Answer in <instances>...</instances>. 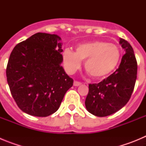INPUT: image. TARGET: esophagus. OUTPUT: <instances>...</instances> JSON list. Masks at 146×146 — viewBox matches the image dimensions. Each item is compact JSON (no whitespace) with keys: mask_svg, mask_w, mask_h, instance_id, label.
Segmentation results:
<instances>
[{"mask_svg":"<svg viewBox=\"0 0 146 146\" xmlns=\"http://www.w3.org/2000/svg\"><path fill=\"white\" fill-rule=\"evenodd\" d=\"M82 84L80 82H78V81H74V86H79Z\"/></svg>","mask_w":146,"mask_h":146,"instance_id":"obj_1","label":"esophagus"}]
</instances>
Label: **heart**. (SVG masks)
I'll return each mask as SVG.
<instances>
[{
    "mask_svg": "<svg viewBox=\"0 0 146 146\" xmlns=\"http://www.w3.org/2000/svg\"><path fill=\"white\" fill-rule=\"evenodd\" d=\"M62 58L69 74L79 69L81 60H85L84 68L90 76L94 79H102L116 69L121 60V51L115 44L95 40L78 44L75 52L66 49Z\"/></svg>",
    "mask_w": 146,
    "mask_h": 146,
    "instance_id": "1",
    "label": "heart"
}]
</instances>
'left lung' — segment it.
<instances>
[{"instance_id":"8db88e82","label":"left lung","mask_w":146,"mask_h":146,"mask_svg":"<svg viewBox=\"0 0 146 146\" xmlns=\"http://www.w3.org/2000/svg\"><path fill=\"white\" fill-rule=\"evenodd\" d=\"M119 43L126 53L118 69L102 82L89 84L85 104L88 111L96 116L116 113L126 105L133 92L137 72L136 58L127 41L120 38Z\"/></svg>"}]
</instances>
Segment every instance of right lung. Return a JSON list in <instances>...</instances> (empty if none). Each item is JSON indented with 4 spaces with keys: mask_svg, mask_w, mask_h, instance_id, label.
Here are the masks:
<instances>
[{
    "mask_svg": "<svg viewBox=\"0 0 146 146\" xmlns=\"http://www.w3.org/2000/svg\"><path fill=\"white\" fill-rule=\"evenodd\" d=\"M55 34L37 33L17 44L10 55L6 77L22 111L46 117L58 110L73 80L61 66L62 43Z\"/></svg>",
    "mask_w": 146,
    "mask_h": 146,
    "instance_id": "add662e5",
    "label": "right lung"
}]
</instances>
